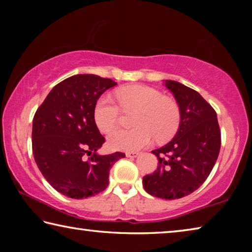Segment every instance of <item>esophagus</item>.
<instances>
[{
	"label": "esophagus",
	"instance_id": "1",
	"mask_svg": "<svg viewBox=\"0 0 252 252\" xmlns=\"http://www.w3.org/2000/svg\"><path fill=\"white\" fill-rule=\"evenodd\" d=\"M126 156L127 158H131V159H133V158H136L139 156V153L138 152H126Z\"/></svg>",
	"mask_w": 252,
	"mask_h": 252
}]
</instances>
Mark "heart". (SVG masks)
<instances>
[{
    "instance_id": "heart-1",
    "label": "heart",
    "mask_w": 252,
    "mask_h": 252,
    "mask_svg": "<svg viewBox=\"0 0 252 252\" xmlns=\"http://www.w3.org/2000/svg\"><path fill=\"white\" fill-rule=\"evenodd\" d=\"M117 100L123 110H134L131 130H117L109 135V146L114 150L138 151L151 144L155 136L164 141L176 133L180 125V109L172 99L146 85H130L118 90ZM120 116V110L109 95L96 101L93 118L101 132L110 133Z\"/></svg>"
}]
</instances>
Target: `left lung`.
<instances>
[{
	"label": "left lung",
	"mask_w": 252,
	"mask_h": 252,
	"mask_svg": "<svg viewBox=\"0 0 252 252\" xmlns=\"http://www.w3.org/2000/svg\"><path fill=\"white\" fill-rule=\"evenodd\" d=\"M180 109L174 138L152 153L158 168L143 177V188L153 197L173 200L192 193L206 181L218 159L221 134L217 113L197 91L172 80H163Z\"/></svg>",
	"instance_id": "left-lung-1"
}]
</instances>
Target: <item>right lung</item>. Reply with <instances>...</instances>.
I'll return each instance as SVG.
<instances>
[{
  "label": "right lung",
  "mask_w": 252,
  "mask_h": 252,
  "mask_svg": "<svg viewBox=\"0 0 252 252\" xmlns=\"http://www.w3.org/2000/svg\"><path fill=\"white\" fill-rule=\"evenodd\" d=\"M116 85L94 74L70 76L55 85L36 110L32 127L34 160L46 181L66 197L83 199L103 191L110 169L126 157L122 152L97 153L105 139L93 111L99 97Z\"/></svg>",
  "instance_id": "1"
}]
</instances>
